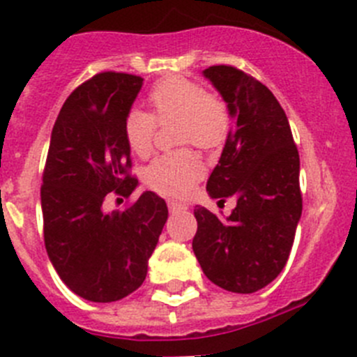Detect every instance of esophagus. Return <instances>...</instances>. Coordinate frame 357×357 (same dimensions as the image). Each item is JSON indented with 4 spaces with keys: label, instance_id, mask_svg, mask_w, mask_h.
I'll use <instances>...</instances> for the list:
<instances>
[{
    "label": "esophagus",
    "instance_id": "esophagus-1",
    "mask_svg": "<svg viewBox=\"0 0 357 357\" xmlns=\"http://www.w3.org/2000/svg\"><path fill=\"white\" fill-rule=\"evenodd\" d=\"M167 206H169V211H172V213H174V211H185V209H188V207H186V204L178 202V200H169Z\"/></svg>",
    "mask_w": 357,
    "mask_h": 357
}]
</instances>
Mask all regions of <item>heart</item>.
I'll use <instances>...</instances> for the list:
<instances>
[{
	"instance_id": "heart-1",
	"label": "heart",
	"mask_w": 357,
	"mask_h": 357,
	"mask_svg": "<svg viewBox=\"0 0 357 357\" xmlns=\"http://www.w3.org/2000/svg\"><path fill=\"white\" fill-rule=\"evenodd\" d=\"M151 115L132 109L123 123L127 146L137 157H146L153 148L158 123L179 120L181 143L214 148L227 137L230 116L221 99L207 94L197 82L172 76L158 82L148 94ZM204 164L192 150H179L155 158L144 172L148 186L165 195H185L202 178Z\"/></svg>"
}]
</instances>
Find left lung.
<instances>
[{
  "label": "left lung",
  "mask_w": 357,
  "mask_h": 357,
  "mask_svg": "<svg viewBox=\"0 0 357 357\" xmlns=\"http://www.w3.org/2000/svg\"><path fill=\"white\" fill-rule=\"evenodd\" d=\"M204 76L235 122L207 192L237 206L227 220L197 206L192 248L211 282L245 295L271 284L289 258L302 216L300 157L284 109L261 82L234 66Z\"/></svg>",
  "instance_id": "obj_1"
}]
</instances>
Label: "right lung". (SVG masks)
Instances as JSON below:
<instances>
[{
	"instance_id": "1",
	"label": "right lung",
	"mask_w": 357,
	"mask_h": 357,
	"mask_svg": "<svg viewBox=\"0 0 357 357\" xmlns=\"http://www.w3.org/2000/svg\"><path fill=\"white\" fill-rule=\"evenodd\" d=\"M141 86V76L99 73L66 99L52 129L41 186L45 248L62 282L91 302H116L143 284L167 221V204L153 192L126 211L106 213L102 204L137 186L123 123Z\"/></svg>"
}]
</instances>
